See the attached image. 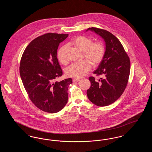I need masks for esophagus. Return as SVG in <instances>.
Instances as JSON below:
<instances>
[{"label":"esophagus","mask_w":152,"mask_h":152,"mask_svg":"<svg viewBox=\"0 0 152 152\" xmlns=\"http://www.w3.org/2000/svg\"><path fill=\"white\" fill-rule=\"evenodd\" d=\"M73 82H78V81H79L80 79H76V78H74V79H73Z\"/></svg>","instance_id":"esophagus-1"}]
</instances>
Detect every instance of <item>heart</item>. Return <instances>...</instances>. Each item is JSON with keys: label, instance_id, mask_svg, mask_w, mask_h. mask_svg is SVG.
<instances>
[{"label": "heart", "instance_id": "obj_1", "mask_svg": "<svg viewBox=\"0 0 152 152\" xmlns=\"http://www.w3.org/2000/svg\"><path fill=\"white\" fill-rule=\"evenodd\" d=\"M72 43L83 51V56L86 60L69 65L65 69V74L68 77L80 78L84 76L91 69V65L95 67L99 65L104 59L106 48L101 42H94L91 37L80 35L73 39ZM67 46H61L58 51V58L59 62L66 65L69 60L66 56Z\"/></svg>", "mask_w": 152, "mask_h": 152}]
</instances>
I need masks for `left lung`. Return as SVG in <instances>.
<instances>
[{"label":"left lung","mask_w":152,"mask_h":152,"mask_svg":"<svg viewBox=\"0 0 152 152\" xmlns=\"http://www.w3.org/2000/svg\"><path fill=\"white\" fill-rule=\"evenodd\" d=\"M94 31L105 42L106 52L104 59L94 73L100 79L89 77L91 87L87 90L89 100L99 107L113 103L125 91L130 74L129 58L120 40L107 30L95 27L88 30Z\"/></svg>","instance_id":"1"}]
</instances>
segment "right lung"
<instances>
[{
	"label": "right lung",
	"instance_id": "obj_1",
	"mask_svg": "<svg viewBox=\"0 0 152 152\" xmlns=\"http://www.w3.org/2000/svg\"><path fill=\"white\" fill-rule=\"evenodd\" d=\"M68 34L47 33L34 39L27 45L20 63V75L29 99L37 108L56 113L67 103L71 78L55 80L63 75L57 58L60 43Z\"/></svg>",
	"mask_w": 152,
	"mask_h": 152
}]
</instances>
